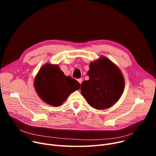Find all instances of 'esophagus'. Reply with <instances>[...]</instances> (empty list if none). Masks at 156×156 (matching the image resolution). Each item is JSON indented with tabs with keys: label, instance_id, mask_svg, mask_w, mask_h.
<instances>
[{
	"label": "esophagus",
	"instance_id": "obj_1",
	"mask_svg": "<svg viewBox=\"0 0 156 156\" xmlns=\"http://www.w3.org/2000/svg\"><path fill=\"white\" fill-rule=\"evenodd\" d=\"M78 82L80 83V84H81V83H82V81H83V78H81L78 79Z\"/></svg>",
	"mask_w": 156,
	"mask_h": 156
}]
</instances>
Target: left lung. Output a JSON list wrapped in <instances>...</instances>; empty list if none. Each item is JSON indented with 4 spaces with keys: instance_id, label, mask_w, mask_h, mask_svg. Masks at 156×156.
I'll return each instance as SVG.
<instances>
[{
    "instance_id": "left-lung-1",
    "label": "left lung",
    "mask_w": 156,
    "mask_h": 156,
    "mask_svg": "<svg viewBox=\"0 0 156 156\" xmlns=\"http://www.w3.org/2000/svg\"><path fill=\"white\" fill-rule=\"evenodd\" d=\"M89 80L80 89L88 103L96 109H108L115 104L124 90L125 81L121 71L105 57L91 62Z\"/></svg>"
}]
</instances>
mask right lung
<instances>
[{"instance_id":"1","label":"right lung","mask_w":156,"mask_h":156,"mask_svg":"<svg viewBox=\"0 0 156 156\" xmlns=\"http://www.w3.org/2000/svg\"><path fill=\"white\" fill-rule=\"evenodd\" d=\"M34 86L44 102L54 107H59L80 85L76 80L65 76L58 65L47 64L38 73Z\"/></svg>"}]
</instances>
